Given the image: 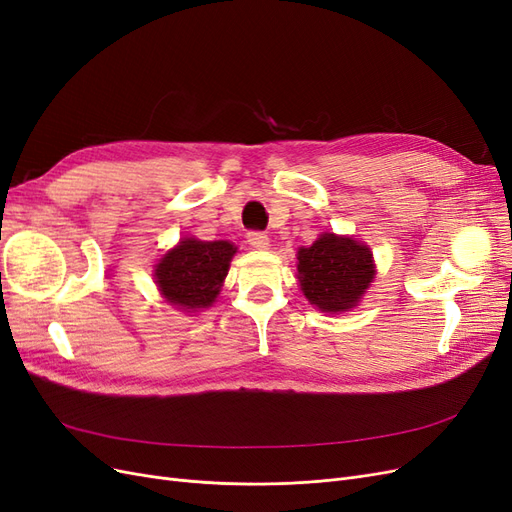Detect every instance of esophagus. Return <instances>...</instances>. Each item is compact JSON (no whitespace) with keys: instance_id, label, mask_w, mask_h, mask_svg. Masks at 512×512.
Masks as SVG:
<instances>
[{"instance_id":"1","label":"esophagus","mask_w":512,"mask_h":512,"mask_svg":"<svg viewBox=\"0 0 512 512\" xmlns=\"http://www.w3.org/2000/svg\"><path fill=\"white\" fill-rule=\"evenodd\" d=\"M247 241H250V245L256 247V250H267L269 247V237L265 232H258V230L247 232Z\"/></svg>"}]
</instances>
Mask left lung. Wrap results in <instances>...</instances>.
Wrapping results in <instances>:
<instances>
[{
	"instance_id": "1",
	"label": "left lung",
	"mask_w": 512,
	"mask_h": 512,
	"mask_svg": "<svg viewBox=\"0 0 512 512\" xmlns=\"http://www.w3.org/2000/svg\"><path fill=\"white\" fill-rule=\"evenodd\" d=\"M301 290L322 312H346L374 280V262L367 247L350 237L322 235L297 256Z\"/></svg>"
}]
</instances>
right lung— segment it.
Listing matches in <instances>:
<instances>
[{
    "mask_svg": "<svg viewBox=\"0 0 512 512\" xmlns=\"http://www.w3.org/2000/svg\"><path fill=\"white\" fill-rule=\"evenodd\" d=\"M237 247L228 241L183 239L156 267V284L164 299L179 309L209 307L220 294L222 282Z\"/></svg>",
    "mask_w": 512,
    "mask_h": 512,
    "instance_id": "right-lung-1",
    "label": "right lung"
}]
</instances>
